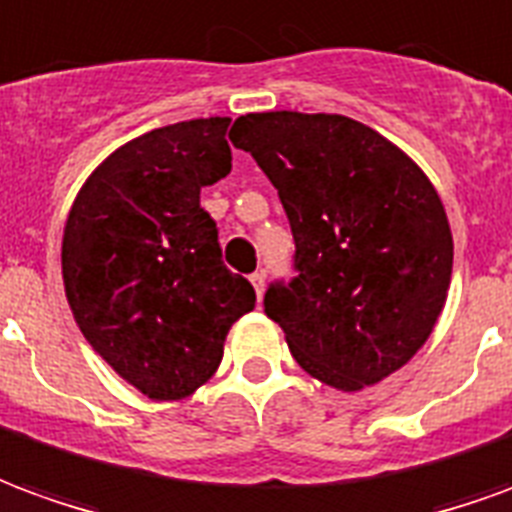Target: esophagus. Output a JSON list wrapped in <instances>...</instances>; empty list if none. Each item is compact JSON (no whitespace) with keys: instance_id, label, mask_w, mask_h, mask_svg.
<instances>
[{"instance_id":"34e87169","label":"esophagus","mask_w":512,"mask_h":512,"mask_svg":"<svg viewBox=\"0 0 512 512\" xmlns=\"http://www.w3.org/2000/svg\"><path fill=\"white\" fill-rule=\"evenodd\" d=\"M249 282H252V288H255L257 299H263V290H266V271H255V274L249 277Z\"/></svg>"}]
</instances>
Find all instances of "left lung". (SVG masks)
Returning a JSON list of instances; mask_svg holds the SVG:
<instances>
[{
    "mask_svg": "<svg viewBox=\"0 0 512 512\" xmlns=\"http://www.w3.org/2000/svg\"><path fill=\"white\" fill-rule=\"evenodd\" d=\"M279 191L296 277L266 290L293 359L359 392L425 345L452 277V233L428 175L343 115L255 112L230 128Z\"/></svg>",
    "mask_w": 512,
    "mask_h": 512,
    "instance_id": "obj_1",
    "label": "left lung"
}]
</instances>
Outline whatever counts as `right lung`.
<instances>
[{"instance_id":"1","label":"right lung","mask_w":512,"mask_h":512,"mask_svg":"<svg viewBox=\"0 0 512 512\" xmlns=\"http://www.w3.org/2000/svg\"><path fill=\"white\" fill-rule=\"evenodd\" d=\"M230 117L136 136L84 180L62 233V282L84 340L150 400L197 392L255 288L222 263L200 189L233 167Z\"/></svg>"}]
</instances>
